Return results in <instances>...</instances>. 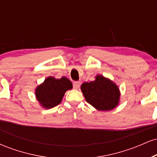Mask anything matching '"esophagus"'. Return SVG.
<instances>
[{
    "label": "esophagus",
    "mask_w": 157,
    "mask_h": 157,
    "mask_svg": "<svg viewBox=\"0 0 157 157\" xmlns=\"http://www.w3.org/2000/svg\"><path fill=\"white\" fill-rule=\"evenodd\" d=\"M80 86V82L79 81H75L73 82V87L75 89H78Z\"/></svg>",
    "instance_id": "1"
}]
</instances>
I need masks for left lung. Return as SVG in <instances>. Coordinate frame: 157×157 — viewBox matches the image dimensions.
<instances>
[{
  "label": "left lung",
  "mask_w": 157,
  "mask_h": 157,
  "mask_svg": "<svg viewBox=\"0 0 157 157\" xmlns=\"http://www.w3.org/2000/svg\"><path fill=\"white\" fill-rule=\"evenodd\" d=\"M80 89L86 102L99 111H111L119 104L118 86L102 75H97L95 80L90 82H83Z\"/></svg>",
  "instance_id": "8db88e82"
}]
</instances>
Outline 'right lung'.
Listing matches in <instances>:
<instances>
[{"label": "right lung", "instance_id": "1", "mask_svg": "<svg viewBox=\"0 0 157 157\" xmlns=\"http://www.w3.org/2000/svg\"><path fill=\"white\" fill-rule=\"evenodd\" d=\"M72 87L71 82L66 77L56 79L48 77L43 83L36 88V99L44 109H52L60 103L66 91Z\"/></svg>", "mask_w": 157, "mask_h": 157}]
</instances>
